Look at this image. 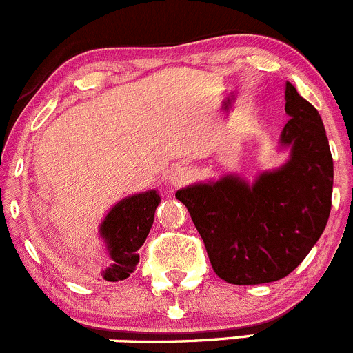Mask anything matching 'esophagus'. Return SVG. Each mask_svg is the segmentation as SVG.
I'll use <instances>...</instances> for the list:
<instances>
[{
    "instance_id": "34e87169",
    "label": "esophagus",
    "mask_w": 353,
    "mask_h": 353,
    "mask_svg": "<svg viewBox=\"0 0 353 353\" xmlns=\"http://www.w3.org/2000/svg\"><path fill=\"white\" fill-rule=\"evenodd\" d=\"M193 177H195V172H193L192 167H179V169L176 170V172L172 174V184L176 188H181V186H186L188 183H192Z\"/></svg>"
}]
</instances>
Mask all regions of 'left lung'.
<instances>
[{
	"instance_id": "obj_1",
	"label": "left lung",
	"mask_w": 353,
	"mask_h": 353,
	"mask_svg": "<svg viewBox=\"0 0 353 353\" xmlns=\"http://www.w3.org/2000/svg\"><path fill=\"white\" fill-rule=\"evenodd\" d=\"M291 160L252 186L226 176L176 193L199 230L214 272L235 285L275 282L298 268L331 212L332 157L319 111L284 87Z\"/></svg>"
}]
</instances>
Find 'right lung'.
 Returning <instances> with one entry per match:
<instances>
[{"instance_id":"right-lung-1","label":"right lung","mask_w":353,"mask_h":353,"mask_svg":"<svg viewBox=\"0 0 353 353\" xmlns=\"http://www.w3.org/2000/svg\"><path fill=\"white\" fill-rule=\"evenodd\" d=\"M158 203L160 196L153 190L121 200L108 214L101 226V235L106 239L113 259V266L104 272L106 281H123L136 270L139 249L153 225Z\"/></svg>"}]
</instances>
